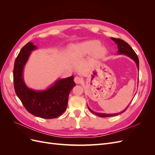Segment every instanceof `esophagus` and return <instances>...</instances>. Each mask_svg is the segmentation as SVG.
I'll return each mask as SVG.
<instances>
[{
    "mask_svg": "<svg viewBox=\"0 0 155 155\" xmlns=\"http://www.w3.org/2000/svg\"><path fill=\"white\" fill-rule=\"evenodd\" d=\"M74 81L76 84L81 83L83 82V78L81 77L76 76V77H75V78H74Z\"/></svg>",
    "mask_w": 155,
    "mask_h": 155,
    "instance_id": "34e87169",
    "label": "esophagus"
}]
</instances>
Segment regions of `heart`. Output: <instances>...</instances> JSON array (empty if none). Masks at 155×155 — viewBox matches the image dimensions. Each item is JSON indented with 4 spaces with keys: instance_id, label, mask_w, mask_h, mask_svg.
<instances>
[{
    "instance_id": "heart-1",
    "label": "heart",
    "mask_w": 155,
    "mask_h": 155,
    "mask_svg": "<svg viewBox=\"0 0 155 155\" xmlns=\"http://www.w3.org/2000/svg\"><path fill=\"white\" fill-rule=\"evenodd\" d=\"M98 41L92 40L83 42L74 46V50L83 55H90L94 53V56L96 59L104 57L107 53L106 48L103 46H100Z\"/></svg>"
}]
</instances>
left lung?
<instances>
[{
  "mask_svg": "<svg viewBox=\"0 0 155 155\" xmlns=\"http://www.w3.org/2000/svg\"><path fill=\"white\" fill-rule=\"evenodd\" d=\"M111 39L113 40L115 42V43L117 44V46H118V54H125L126 55H127L128 57H129L130 58L133 59L134 61V62L136 63V64H137L138 69L139 70V59H138V58L137 54L135 53V51H134V50L130 47V46L128 43H127L125 41H124L122 39L113 38V37H111ZM127 107L126 109L124 110H123L122 112H120V113H116V114L97 113V112H94V111H92L89 107H88V109L90 110L92 112H93L94 114H95L96 115L100 116V117H101V118H105V117L115 116H117V115H118L120 114L123 113V112H125L126 110V109H127Z\"/></svg>",
  "mask_w": 155,
  "mask_h": 155,
  "instance_id": "left-lung-1",
  "label": "left lung"
}]
</instances>
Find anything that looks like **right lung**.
Returning a JSON list of instances; mask_svg holds the SVG:
<instances>
[{
	"mask_svg": "<svg viewBox=\"0 0 155 155\" xmlns=\"http://www.w3.org/2000/svg\"><path fill=\"white\" fill-rule=\"evenodd\" d=\"M37 47L28 42L21 50L13 68L14 88L18 97L30 114L45 119H52L66 110L70 92L76 86L74 76L58 79L45 91H36L28 87L22 73L32 50Z\"/></svg>",
	"mask_w": 155,
	"mask_h": 155,
	"instance_id": "obj_1",
	"label": "right lung"
}]
</instances>
